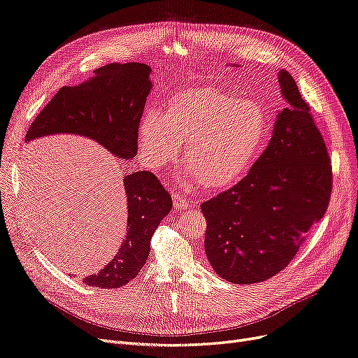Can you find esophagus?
Returning a JSON list of instances; mask_svg holds the SVG:
<instances>
[{
  "label": "esophagus",
  "instance_id": "obj_1",
  "mask_svg": "<svg viewBox=\"0 0 358 358\" xmlns=\"http://www.w3.org/2000/svg\"><path fill=\"white\" fill-rule=\"evenodd\" d=\"M173 203H174V208L177 210H187L190 208V200H187L185 197H182L181 194H173Z\"/></svg>",
  "mask_w": 358,
  "mask_h": 358
}]
</instances>
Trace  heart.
Instances as JSON below:
<instances>
[{"instance_id":"heart-1","label":"heart","mask_w":358,"mask_h":358,"mask_svg":"<svg viewBox=\"0 0 358 358\" xmlns=\"http://www.w3.org/2000/svg\"><path fill=\"white\" fill-rule=\"evenodd\" d=\"M269 131L265 105L217 89L177 93L166 110L148 111L138 122V148L150 168L184 164L208 190L236 184L259 157Z\"/></svg>"}]
</instances>
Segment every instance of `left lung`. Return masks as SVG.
<instances>
[{
  "mask_svg": "<svg viewBox=\"0 0 358 358\" xmlns=\"http://www.w3.org/2000/svg\"><path fill=\"white\" fill-rule=\"evenodd\" d=\"M278 80L285 108L268 148L241 181L200 206L208 260L232 284L281 272L331 200V159L310 106L288 71Z\"/></svg>",
  "mask_w": 358,
  "mask_h": 358,
  "instance_id": "1",
  "label": "left lung"
}]
</instances>
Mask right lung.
Instances as JSON below:
<instances>
[{"mask_svg": "<svg viewBox=\"0 0 358 358\" xmlns=\"http://www.w3.org/2000/svg\"><path fill=\"white\" fill-rule=\"evenodd\" d=\"M150 67L142 63L106 64L90 80L61 87L30 124L26 142L36 137L73 133L92 138L115 158L137 155L138 122L152 89ZM127 194V234L113 260L83 282L96 288H120L134 279L148 260L155 229L173 208V199L153 173L137 171L124 177Z\"/></svg>", "mask_w": 358, "mask_h": 358, "instance_id": "add662e5", "label": "right lung"}]
</instances>
